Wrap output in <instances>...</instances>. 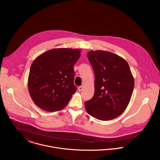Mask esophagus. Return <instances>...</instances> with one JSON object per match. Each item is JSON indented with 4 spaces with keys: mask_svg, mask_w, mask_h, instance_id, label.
I'll list each match as a JSON object with an SVG mask.
<instances>
[{
    "mask_svg": "<svg viewBox=\"0 0 160 160\" xmlns=\"http://www.w3.org/2000/svg\"><path fill=\"white\" fill-rule=\"evenodd\" d=\"M82 89H83V86H81L78 87V91L79 92L81 91L82 90Z\"/></svg>",
    "mask_w": 160,
    "mask_h": 160,
    "instance_id": "obj_1",
    "label": "esophagus"
}]
</instances>
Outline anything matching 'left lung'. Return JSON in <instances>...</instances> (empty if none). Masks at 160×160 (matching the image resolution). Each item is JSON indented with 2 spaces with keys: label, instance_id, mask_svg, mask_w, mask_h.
I'll return each mask as SVG.
<instances>
[{
  "label": "left lung",
  "instance_id": "1",
  "mask_svg": "<svg viewBox=\"0 0 160 160\" xmlns=\"http://www.w3.org/2000/svg\"><path fill=\"white\" fill-rule=\"evenodd\" d=\"M88 58L95 74V92L85 102L87 112L102 121L116 118L126 109L134 87L128 62L113 53L90 51Z\"/></svg>",
  "mask_w": 160,
  "mask_h": 160
}]
</instances>
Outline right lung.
I'll return each instance as SVG.
<instances>
[{
	"mask_svg": "<svg viewBox=\"0 0 160 160\" xmlns=\"http://www.w3.org/2000/svg\"><path fill=\"white\" fill-rule=\"evenodd\" d=\"M80 49L49 50L32 62L28 76V90L34 103L47 112L64 108L77 88L73 67L81 56Z\"/></svg>",
	"mask_w": 160,
	"mask_h": 160,
	"instance_id": "obj_1",
	"label": "right lung"
}]
</instances>
